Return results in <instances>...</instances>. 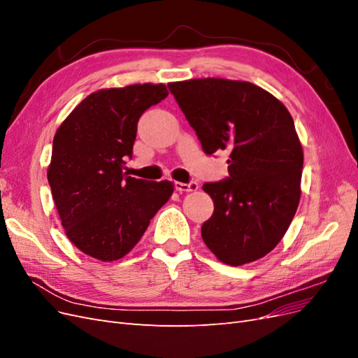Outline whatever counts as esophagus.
Wrapping results in <instances>:
<instances>
[{
    "label": "esophagus",
    "instance_id": "1",
    "mask_svg": "<svg viewBox=\"0 0 358 358\" xmlns=\"http://www.w3.org/2000/svg\"><path fill=\"white\" fill-rule=\"evenodd\" d=\"M175 189L179 192H189V191H197L199 189V183L197 182H175Z\"/></svg>",
    "mask_w": 358,
    "mask_h": 358
}]
</instances>
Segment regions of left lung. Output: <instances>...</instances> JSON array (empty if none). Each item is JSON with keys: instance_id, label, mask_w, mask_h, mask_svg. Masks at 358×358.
I'll return each mask as SVG.
<instances>
[{"instance_id": "8db88e82", "label": "left lung", "mask_w": 358, "mask_h": 358, "mask_svg": "<svg viewBox=\"0 0 358 358\" xmlns=\"http://www.w3.org/2000/svg\"><path fill=\"white\" fill-rule=\"evenodd\" d=\"M204 154H230L229 176L208 182L213 200L201 237L220 262L242 266L282 239L300 200L303 149L294 121L272 94L227 79L169 83Z\"/></svg>"}]
</instances>
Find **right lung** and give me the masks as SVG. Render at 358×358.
<instances>
[{
    "mask_svg": "<svg viewBox=\"0 0 358 358\" xmlns=\"http://www.w3.org/2000/svg\"><path fill=\"white\" fill-rule=\"evenodd\" d=\"M167 95L162 83L92 92L53 137L52 197L67 237L86 255L101 262L127 255L171 197V182L124 173L140 116Z\"/></svg>",
    "mask_w": 358,
    "mask_h": 358,
    "instance_id": "obj_1",
    "label": "right lung"
}]
</instances>
